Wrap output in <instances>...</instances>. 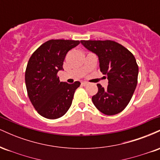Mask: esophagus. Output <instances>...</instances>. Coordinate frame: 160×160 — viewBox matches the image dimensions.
Returning a JSON list of instances; mask_svg holds the SVG:
<instances>
[{"label":"esophagus","mask_w":160,"mask_h":160,"mask_svg":"<svg viewBox=\"0 0 160 160\" xmlns=\"http://www.w3.org/2000/svg\"><path fill=\"white\" fill-rule=\"evenodd\" d=\"M81 84H82V86H86V85H88V82H82Z\"/></svg>","instance_id":"34e87169"}]
</instances>
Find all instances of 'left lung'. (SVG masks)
Segmentation results:
<instances>
[{"instance_id": "8db88e82", "label": "left lung", "mask_w": 160, "mask_h": 160, "mask_svg": "<svg viewBox=\"0 0 160 160\" xmlns=\"http://www.w3.org/2000/svg\"><path fill=\"white\" fill-rule=\"evenodd\" d=\"M98 56L100 71L108 79L107 89L97 84L98 92L92 100L105 115L120 113L129 103L138 83V66L133 54L113 40H80Z\"/></svg>"}]
</instances>
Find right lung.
Masks as SVG:
<instances>
[{"label":"right lung","instance_id":"right-lung-1","mask_svg":"<svg viewBox=\"0 0 160 160\" xmlns=\"http://www.w3.org/2000/svg\"><path fill=\"white\" fill-rule=\"evenodd\" d=\"M80 43V40H49L40 46L29 58L25 75L28 95L38 113L45 118H59L72 104L80 82H60L57 74L63 70L68 52Z\"/></svg>","mask_w":160,"mask_h":160}]
</instances>
